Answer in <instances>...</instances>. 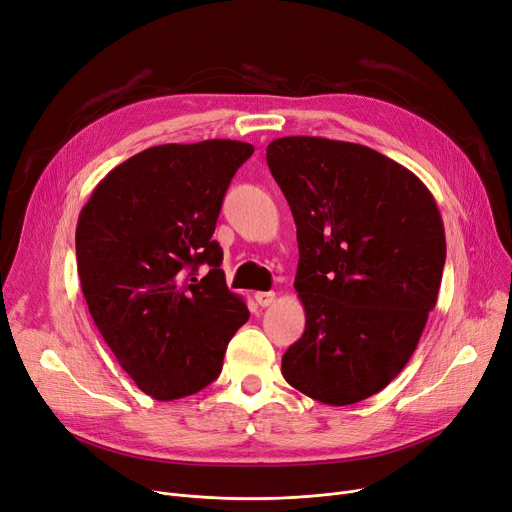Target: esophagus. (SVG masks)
Returning <instances> with one entry per match:
<instances>
[{
  "label": "esophagus",
  "instance_id": "obj_1",
  "mask_svg": "<svg viewBox=\"0 0 512 512\" xmlns=\"http://www.w3.org/2000/svg\"><path fill=\"white\" fill-rule=\"evenodd\" d=\"M255 301L259 307H270L276 303V292H255Z\"/></svg>",
  "mask_w": 512,
  "mask_h": 512
}]
</instances>
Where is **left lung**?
<instances>
[{
	"label": "left lung",
	"instance_id": "1",
	"mask_svg": "<svg viewBox=\"0 0 512 512\" xmlns=\"http://www.w3.org/2000/svg\"><path fill=\"white\" fill-rule=\"evenodd\" d=\"M267 166L297 224L305 332L284 380L330 407L386 388L415 353L446 261L442 215L405 166L365 145L282 137Z\"/></svg>",
	"mask_w": 512,
	"mask_h": 512
}]
</instances>
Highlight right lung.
<instances>
[{"mask_svg": "<svg viewBox=\"0 0 512 512\" xmlns=\"http://www.w3.org/2000/svg\"><path fill=\"white\" fill-rule=\"evenodd\" d=\"M253 151L230 139L149 147L107 174L80 209L76 261L89 311L120 367L155 400L209 386L249 319L211 236ZM201 264L208 274L199 279Z\"/></svg>", "mask_w": 512, "mask_h": 512, "instance_id": "1", "label": "right lung"}]
</instances>
